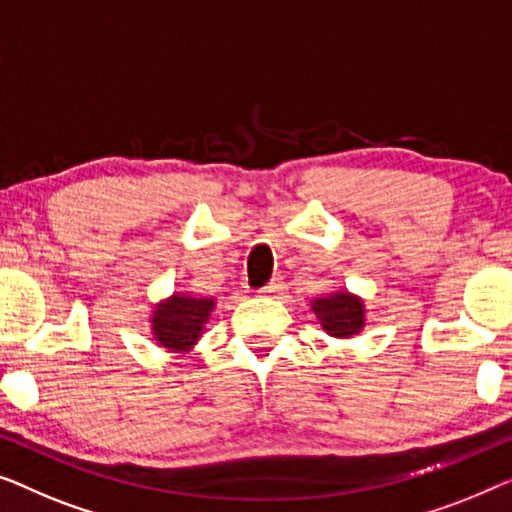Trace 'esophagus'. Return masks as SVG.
I'll return each instance as SVG.
<instances>
[{
    "label": "esophagus",
    "mask_w": 512,
    "mask_h": 512,
    "mask_svg": "<svg viewBox=\"0 0 512 512\" xmlns=\"http://www.w3.org/2000/svg\"><path fill=\"white\" fill-rule=\"evenodd\" d=\"M280 287H283V283H280V278H273L269 285H264L262 290H259V294H264V297H273V294L280 292Z\"/></svg>",
    "instance_id": "34e87169"
}]
</instances>
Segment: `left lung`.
I'll return each instance as SVG.
<instances>
[{
	"label": "left lung",
	"mask_w": 512,
	"mask_h": 512,
	"mask_svg": "<svg viewBox=\"0 0 512 512\" xmlns=\"http://www.w3.org/2000/svg\"><path fill=\"white\" fill-rule=\"evenodd\" d=\"M313 313L318 315L322 329L336 338H350L364 327V301L350 292L315 299Z\"/></svg>",
	"instance_id": "1"
}]
</instances>
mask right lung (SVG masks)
<instances>
[{
  "label": "right lung",
  "instance_id": "obj_1",
  "mask_svg": "<svg viewBox=\"0 0 512 512\" xmlns=\"http://www.w3.org/2000/svg\"><path fill=\"white\" fill-rule=\"evenodd\" d=\"M215 301L174 294V297L157 306L153 313L155 341L171 352H185L199 341L206 320L211 318Z\"/></svg>",
  "mask_w": 512,
  "mask_h": 512
}]
</instances>
